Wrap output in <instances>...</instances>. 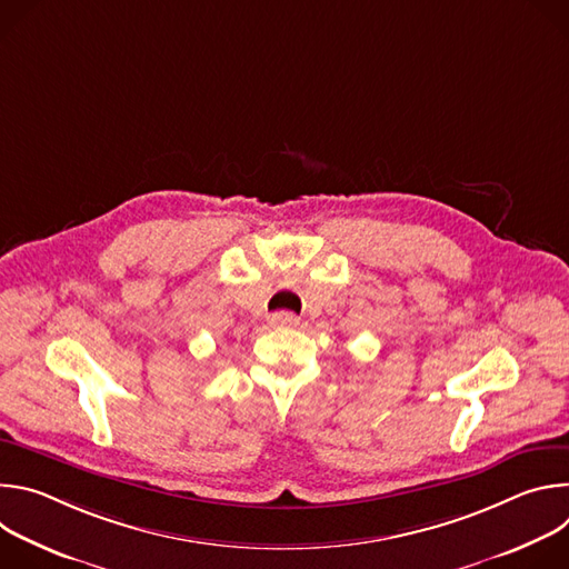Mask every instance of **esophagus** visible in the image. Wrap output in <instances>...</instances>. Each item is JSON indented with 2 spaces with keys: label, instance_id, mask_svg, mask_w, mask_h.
I'll return each mask as SVG.
<instances>
[{
  "label": "esophagus",
  "instance_id": "esophagus-1",
  "mask_svg": "<svg viewBox=\"0 0 569 569\" xmlns=\"http://www.w3.org/2000/svg\"><path fill=\"white\" fill-rule=\"evenodd\" d=\"M297 323H299V317L295 312L281 310V312L270 315V327H274V329H295Z\"/></svg>",
  "mask_w": 569,
  "mask_h": 569
}]
</instances>
